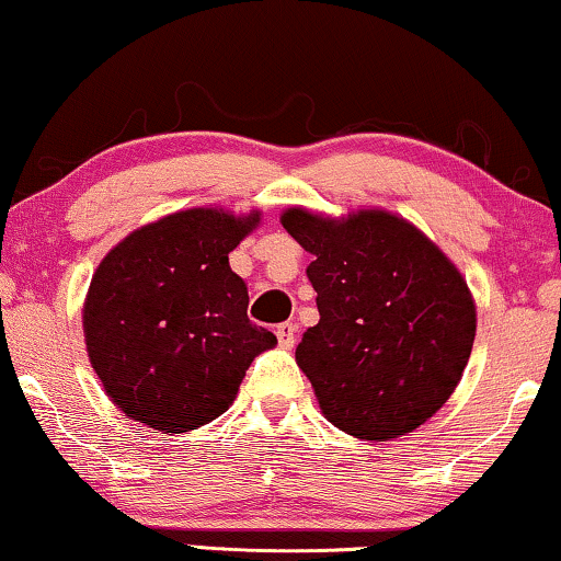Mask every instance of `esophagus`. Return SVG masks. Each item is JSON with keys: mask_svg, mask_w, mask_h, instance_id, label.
I'll list each match as a JSON object with an SVG mask.
<instances>
[{"mask_svg": "<svg viewBox=\"0 0 561 561\" xmlns=\"http://www.w3.org/2000/svg\"><path fill=\"white\" fill-rule=\"evenodd\" d=\"M296 331H298V327H296L294 321L278 323V329H275V336H278V341H280V346H283V348H290V346H294V341H296Z\"/></svg>", "mask_w": 561, "mask_h": 561, "instance_id": "esophagus-1", "label": "esophagus"}]
</instances>
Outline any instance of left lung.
Returning a JSON list of instances; mask_svg holds the SVG:
<instances>
[{"mask_svg": "<svg viewBox=\"0 0 561 561\" xmlns=\"http://www.w3.org/2000/svg\"><path fill=\"white\" fill-rule=\"evenodd\" d=\"M280 222L313 255L321 319L296 362L321 412L362 440L412 433L448 402L473 348L476 306L458 267L381 209L329 220L294 207Z\"/></svg>", "mask_w": 561, "mask_h": 561, "instance_id": "8db88e82", "label": "left lung"}]
</instances>
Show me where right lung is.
Here are the masks:
<instances>
[{"mask_svg":"<svg viewBox=\"0 0 561 561\" xmlns=\"http://www.w3.org/2000/svg\"><path fill=\"white\" fill-rule=\"evenodd\" d=\"M261 215L186 209L118 242L85 298L88 356L128 417L186 433L230 408L245 369L275 346L248 319V288L227 255Z\"/></svg>","mask_w":561,"mask_h":561,"instance_id":"add662e5","label":"right lung"}]
</instances>
